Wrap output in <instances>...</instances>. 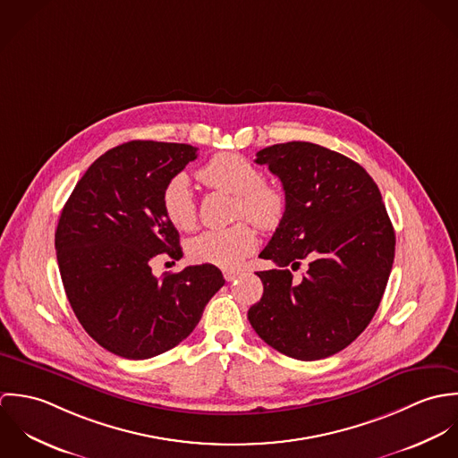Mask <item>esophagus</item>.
Masks as SVG:
<instances>
[{
  "mask_svg": "<svg viewBox=\"0 0 458 458\" xmlns=\"http://www.w3.org/2000/svg\"><path fill=\"white\" fill-rule=\"evenodd\" d=\"M240 275H242L240 269H224V278H225L227 282H233V280L238 278Z\"/></svg>",
  "mask_w": 458,
  "mask_h": 458,
  "instance_id": "1",
  "label": "esophagus"
}]
</instances>
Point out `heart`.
Returning a JSON list of instances; mask_svg holds the SVG:
<instances>
[{
  "instance_id": "obj_1",
  "label": "heart",
  "mask_w": 458,
  "mask_h": 458,
  "mask_svg": "<svg viewBox=\"0 0 458 458\" xmlns=\"http://www.w3.org/2000/svg\"><path fill=\"white\" fill-rule=\"evenodd\" d=\"M199 180L216 191L236 196V216H247L262 229H275L285 213L284 192L262 182V173L243 155L218 153L199 171ZM160 204L165 218L178 231H192L197 224V202L185 173L174 174L164 187ZM256 227L242 220L225 229H209L189 243V258L200 264L233 269L258 249Z\"/></svg>"
}]
</instances>
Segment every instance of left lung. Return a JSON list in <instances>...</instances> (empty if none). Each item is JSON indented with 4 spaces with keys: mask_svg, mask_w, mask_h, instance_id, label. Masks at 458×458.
Segmentation results:
<instances>
[{
    "mask_svg": "<svg viewBox=\"0 0 458 458\" xmlns=\"http://www.w3.org/2000/svg\"><path fill=\"white\" fill-rule=\"evenodd\" d=\"M258 164L280 178L285 213L258 271L262 298L249 321L278 352L301 361L345 349L372 321L385 294L394 231L376 182L354 160L314 142L258 151ZM303 259L310 269L293 281Z\"/></svg>",
    "mask_w": 458,
    "mask_h": 458,
    "instance_id": "obj_1",
    "label": "left lung"
}]
</instances>
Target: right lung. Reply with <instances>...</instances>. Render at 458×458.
Wrapping results in <instances>:
<instances>
[{"instance_id": "1", "label": "right lung", "mask_w": 458, "mask_h": 458, "mask_svg": "<svg viewBox=\"0 0 458 458\" xmlns=\"http://www.w3.org/2000/svg\"><path fill=\"white\" fill-rule=\"evenodd\" d=\"M196 158L191 144H120L88 167L64 206L55 245L66 298L86 333L116 356L148 360L176 347L225 284L213 264L151 271L158 254L182 258L160 196Z\"/></svg>"}]
</instances>
